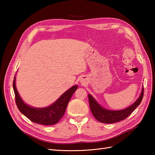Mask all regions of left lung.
I'll list each match as a JSON object with an SVG mask.
<instances>
[{
  "mask_svg": "<svg viewBox=\"0 0 155 155\" xmlns=\"http://www.w3.org/2000/svg\"><path fill=\"white\" fill-rule=\"evenodd\" d=\"M143 96V88L138 100L130 107L120 110H111L102 107L91 94H88L89 105L94 118L101 123L113 124L125 120L132 113L142 102Z\"/></svg>",
  "mask_w": 155,
  "mask_h": 155,
  "instance_id": "8db88e82",
  "label": "left lung"
}]
</instances>
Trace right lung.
<instances>
[{"label":"right lung","mask_w":155,"mask_h":155,"mask_svg":"<svg viewBox=\"0 0 155 155\" xmlns=\"http://www.w3.org/2000/svg\"><path fill=\"white\" fill-rule=\"evenodd\" d=\"M15 76L14 77L13 88L15 96V102L18 110L31 121L44 125H51L59 122L66 110L70 100L77 90L78 85L69 88L58 98L53 104L44 108H35L28 105L22 101L15 85Z\"/></svg>","instance_id":"1"}]
</instances>
